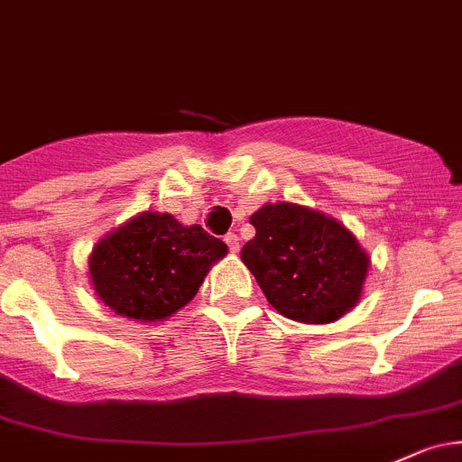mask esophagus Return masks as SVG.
Returning <instances> with one entry per match:
<instances>
[{
    "label": "esophagus",
    "instance_id": "esophagus-1",
    "mask_svg": "<svg viewBox=\"0 0 462 462\" xmlns=\"http://www.w3.org/2000/svg\"><path fill=\"white\" fill-rule=\"evenodd\" d=\"M223 241H226L227 247H230V252H239L241 250V241H239V236L235 235V232H227V235L223 236Z\"/></svg>",
    "mask_w": 462,
    "mask_h": 462
}]
</instances>
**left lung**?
I'll list each match as a JSON object with an SVG mask.
<instances>
[{
  "label": "left lung",
  "mask_w": 462,
  "mask_h": 462,
  "mask_svg": "<svg viewBox=\"0 0 462 462\" xmlns=\"http://www.w3.org/2000/svg\"><path fill=\"white\" fill-rule=\"evenodd\" d=\"M241 261L272 308L299 323H332L358 303L370 256L337 218L296 203H265L250 217Z\"/></svg>",
  "instance_id": "obj_1"
}]
</instances>
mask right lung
<instances>
[{
  "label": "right lung",
  "instance_id": "obj_1",
  "mask_svg": "<svg viewBox=\"0 0 462 462\" xmlns=\"http://www.w3.org/2000/svg\"><path fill=\"white\" fill-rule=\"evenodd\" d=\"M226 254L227 245L201 226L142 212L92 247L90 283L115 314L152 323L190 303L212 263Z\"/></svg>",
  "mask_w": 462,
  "mask_h": 462
}]
</instances>
